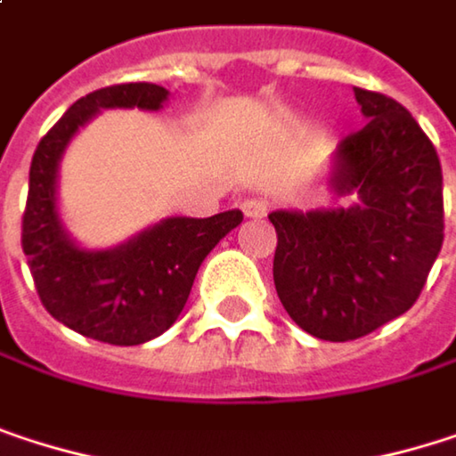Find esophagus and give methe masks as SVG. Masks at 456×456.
Instances as JSON below:
<instances>
[{
	"label": "esophagus",
	"instance_id": "obj_1",
	"mask_svg": "<svg viewBox=\"0 0 456 456\" xmlns=\"http://www.w3.org/2000/svg\"><path fill=\"white\" fill-rule=\"evenodd\" d=\"M242 214H245L248 219H264V216L269 214V203L261 200V198H250V200L242 203Z\"/></svg>",
	"mask_w": 456,
	"mask_h": 456
}]
</instances>
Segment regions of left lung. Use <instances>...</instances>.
Returning a JSON list of instances; mask_svg holds the SVG:
<instances>
[{
    "label": "left lung",
    "mask_w": 456,
    "mask_h": 456,
    "mask_svg": "<svg viewBox=\"0 0 456 456\" xmlns=\"http://www.w3.org/2000/svg\"><path fill=\"white\" fill-rule=\"evenodd\" d=\"M370 118L338 147L332 184L359 203L274 211V288L290 319L346 343L402 317L419 298L444 242L441 160L396 100L354 86Z\"/></svg>",
    "instance_id": "8db88e82"
}]
</instances>
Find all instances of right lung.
<instances>
[{"label":"right lung","instance_id":"1","mask_svg":"<svg viewBox=\"0 0 456 456\" xmlns=\"http://www.w3.org/2000/svg\"><path fill=\"white\" fill-rule=\"evenodd\" d=\"M166 89L147 81L113 84L76 100L46 132L31 160L23 211V253L45 309L65 327L110 346H139L182 314L195 274L216 242L242 222L240 211L211 219H166L116 250H78L54 208L57 160L100 108L158 110Z\"/></svg>","mask_w":456,"mask_h":456}]
</instances>
